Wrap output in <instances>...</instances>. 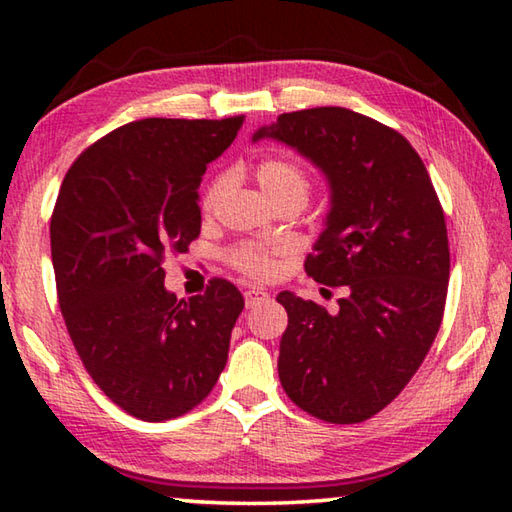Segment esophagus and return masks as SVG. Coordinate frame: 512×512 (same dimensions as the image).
<instances>
[{
    "instance_id": "34e87169",
    "label": "esophagus",
    "mask_w": 512,
    "mask_h": 512,
    "mask_svg": "<svg viewBox=\"0 0 512 512\" xmlns=\"http://www.w3.org/2000/svg\"><path fill=\"white\" fill-rule=\"evenodd\" d=\"M244 298H246V307H253V305H259V302L268 300V293L264 289H246Z\"/></svg>"
}]
</instances>
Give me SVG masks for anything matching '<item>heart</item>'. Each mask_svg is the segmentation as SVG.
Segmentation results:
<instances>
[{"instance_id":"heart-1","label":"heart","mask_w":512,"mask_h":512,"mask_svg":"<svg viewBox=\"0 0 512 512\" xmlns=\"http://www.w3.org/2000/svg\"><path fill=\"white\" fill-rule=\"evenodd\" d=\"M257 180L262 185L264 194L271 198V203L280 201H296L300 207L307 203L311 194V178L298 162L289 158H268L257 164ZM235 183V173L221 171L205 185L201 196L203 214H214L216 207L221 205L225 194L230 192ZM275 246L255 244V241H244L228 250V262L239 273L255 280H266L275 271Z\"/></svg>"}]
</instances>
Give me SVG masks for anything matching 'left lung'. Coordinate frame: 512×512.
<instances>
[{
    "label": "left lung",
    "instance_id": "obj_1",
    "mask_svg": "<svg viewBox=\"0 0 512 512\" xmlns=\"http://www.w3.org/2000/svg\"><path fill=\"white\" fill-rule=\"evenodd\" d=\"M259 137L325 171L332 210L305 271L343 289L334 314L289 291L277 296L289 316L277 359L282 388L318 420L363 422L404 391L443 323V205L409 140L354 110L284 112Z\"/></svg>",
    "mask_w": 512,
    "mask_h": 512
}]
</instances>
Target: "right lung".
<instances>
[{"mask_svg": "<svg viewBox=\"0 0 512 512\" xmlns=\"http://www.w3.org/2000/svg\"><path fill=\"white\" fill-rule=\"evenodd\" d=\"M244 119L119 126L60 185L49 228L58 305L88 375L133 418L196 409L228 361L244 296L212 277L201 296L178 300L162 264L201 235L196 189Z\"/></svg>", "mask_w": 512, "mask_h": 512, "instance_id": "1", "label": "right lung"}]
</instances>
